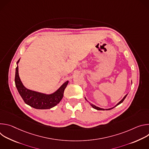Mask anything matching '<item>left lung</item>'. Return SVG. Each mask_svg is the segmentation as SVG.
<instances>
[{
  "mask_svg": "<svg viewBox=\"0 0 149 149\" xmlns=\"http://www.w3.org/2000/svg\"><path fill=\"white\" fill-rule=\"evenodd\" d=\"M127 94H126L124 97H123V98L118 102V103H117L115 106H114V107H112V108H110V109H101V108H100V107H97V106H95V105H94V104H91V103H90V105H91V107H93L94 109H96V110H111V109H114V107H116V106H117L118 105H119V104H120L121 102H123V101L124 100V99L125 98V97H127ZM85 99H86L87 101V100L86 99V97H85Z\"/></svg>",
  "mask_w": 149,
  "mask_h": 149,
  "instance_id": "obj_1",
  "label": "left lung"
}]
</instances>
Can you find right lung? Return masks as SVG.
I'll return each mask as SVG.
<instances>
[{"label": "right lung", "instance_id": "1", "mask_svg": "<svg viewBox=\"0 0 149 149\" xmlns=\"http://www.w3.org/2000/svg\"><path fill=\"white\" fill-rule=\"evenodd\" d=\"M19 60L17 62L15 82L16 87L24 102L36 109H49L55 107L62 100L63 92L68 84V81L63 83L55 92L51 94H46L29 90L24 86L19 76L17 64Z\"/></svg>", "mask_w": 149, "mask_h": 149}]
</instances>
